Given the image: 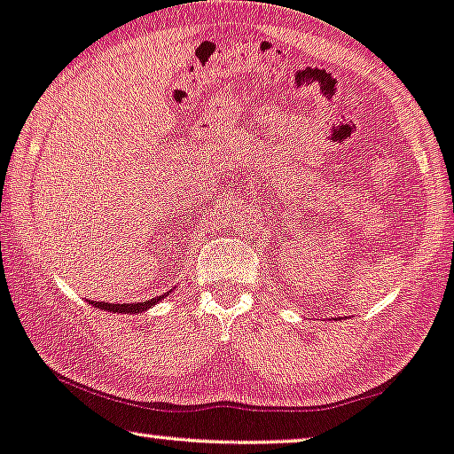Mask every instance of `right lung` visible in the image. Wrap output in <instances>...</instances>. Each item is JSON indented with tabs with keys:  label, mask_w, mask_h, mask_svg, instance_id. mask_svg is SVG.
<instances>
[{
	"label": "right lung",
	"mask_w": 454,
	"mask_h": 454,
	"mask_svg": "<svg viewBox=\"0 0 454 454\" xmlns=\"http://www.w3.org/2000/svg\"><path fill=\"white\" fill-rule=\"evenodd\" d=\"M168 294H170V293L161 294V297H155L151 301H143V303H106V301H104V303H95V301H90V305L97 307V309H104V311H110V313H143V311H147L149 307L160 303V301L168 297Z\"/></svg>",
	"instance_id": "right-lung-1"
}]
</instances>
